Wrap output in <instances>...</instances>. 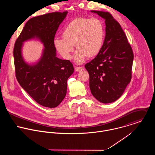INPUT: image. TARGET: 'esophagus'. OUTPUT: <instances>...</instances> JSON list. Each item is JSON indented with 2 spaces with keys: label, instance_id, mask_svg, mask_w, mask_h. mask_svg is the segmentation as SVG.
Segmentation results:
<instances>
[{
  "label": "esophagus",
  "instance_id": "1",
  "mask_svg": "<svg viewBox=\"0 0 155 155\" xmlns=\"http://www.w3.org/2000/svg\"><path fill=\"white\" fill-rule=\"evenodd\" d=\"M74 69L76 71H82L84 70V67H78L76 66L74 67Z\"/></svg>",
  "mask_w": 155,
  "mask_h": 155
}]
</instances>
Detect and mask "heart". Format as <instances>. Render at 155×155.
<instances>
[{"mask_svg":"<svg viewBox=\"0 0 155 155\" xmlns=\"http://www.w3.org/2000/svg\"><path fill=\"white\" fill-rule=\"evenodd\" d=\"M63 38H55L54 45L61 57L70 60L74 50L76 63L81 64L85 58L97 55L101 50L105 38L103 22L98 18H77L69 22L62 32Z\"/></svg>","mask_w":155,"mask_h":155,"instance_id":"1","label":"heart"}]
</instances>
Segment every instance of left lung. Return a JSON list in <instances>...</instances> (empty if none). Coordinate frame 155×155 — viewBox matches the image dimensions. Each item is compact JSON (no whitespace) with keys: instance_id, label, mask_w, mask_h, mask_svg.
<instances>
[{"instance_id":"left-lung-1","label":"left lung","mask_w":155,"mask_h":155,"mask_svg":"<svg viewBox=\"0 0 155 155\" xmlns=\"http://www.w3.org/2000/svg\"><path fill=\"white\" fill-rule=\"evenodd\" d=\"M105 20L106 36L103 48L85 68L89 75L92 95L104 104L116 101L132 77V48L120 25L108 12L91 11Z\"/></svg>"}]
</instances>
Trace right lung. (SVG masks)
<instances>
[{"mask_svg":"<svg viewBox=\"0 0 155 155\" xmlns=\"http://www.w3.org/2000/svg\"><path fill=\"white\" fill-rule=\"evenodd\" d=\"M68 12H55L33 17L25 23L17 38L14 58L17 79L38 104L49 108L57 107L65 98L67 79L73 74L72 63L56 56L54 37ZM36 38L44 45L42 56L36 64L29 65L22 55L23 42Z\"/></svg>","mask_w":155,"mask_h":155,"instance_id":"obj_1","label":"right lung"}]
</instances>
